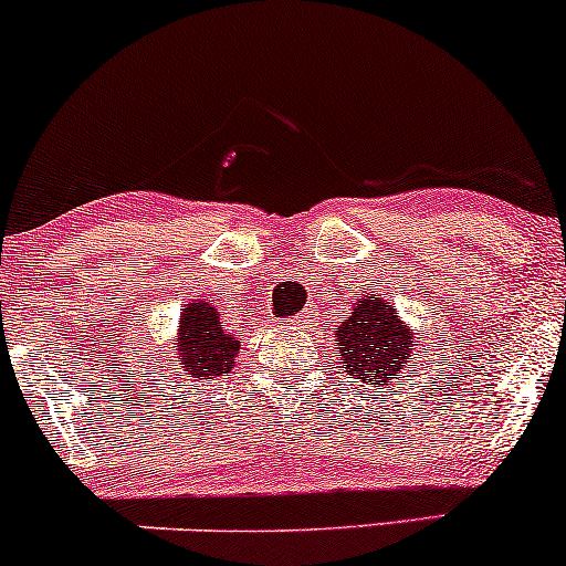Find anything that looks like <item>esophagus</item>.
<instances>
[{
  "instance_id": "esophagus-1",
  "label": "esophagus",
  "mask_w": 566,
  "mask_h": 566,
  "mask_svg": "<svg viewBox=\"0 0 566 566\" xmlns=\"http://www.w3.org/2000/svg\"><path fill=\"white\" fill-rule=\"evenodd\" d=\"M295 324H311V316L308 314H297L295 316Z\"/></svg>"
}]
</instances>
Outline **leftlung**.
Returning a JSON list of instances; mask_svg holds the SVG:
<instances>
[{
  "label": "left lung",
  "instance_id": "1",
  "mask_svg": "<svg viewBox=\"0 0 566 566\" xmlns=\"http://www.w3.org/2000/svg\"><path fill=\"white\" fill-rule=\"evenodd\" d=\"M337 356L354 380L373 388L401 386L407 369L426 354L420 329L396 314V305L380 295H359L350 303L348 319L335 329ZM412 373V369H409Z\"/></svg>",
  "mask_w": 566,
  "mask_h": 566
}]
</instances>
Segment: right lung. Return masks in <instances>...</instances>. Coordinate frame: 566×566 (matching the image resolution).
<instances>
[{"mask_svg":"<svg viewBox=\"0 0 566 566\" xmlns=\"http://www.w3.org/2000/svg\"><path fill=\"white\" fill-rule=\"evenodd\" d=\"M172 350L186 375L197 380H212L231 373L237 365L239 340L223 329L216 305L199 297L180 308Z\"/></svg>","mask_w":566,"mask_h":566,"instance_id":"1","label":"right lung"}]
</instances>
